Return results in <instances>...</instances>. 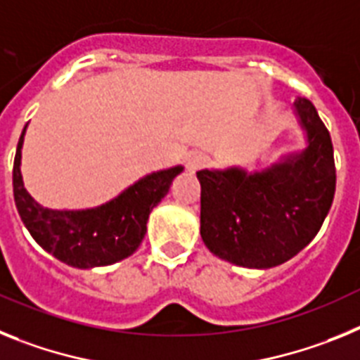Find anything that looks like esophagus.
<instances>
[{
  "instance_id": "obj_1",
  "label": "esophagus",
  "mask_w": 360,
  "mask_h": 360,
  "mask_svg": "<svg viewBox=\"0 0 360 360\" xmlns=\"http://www.w3.org/2000/svg\"><path fill=\"white\" fill-rule=\"evenodd\" d=\"M206 161H208V159H206L205 155H201V154H193V155H190L188 161H186V167H188L190 170H198V168L205 167Z\"/></svg>"
}]
</instances>
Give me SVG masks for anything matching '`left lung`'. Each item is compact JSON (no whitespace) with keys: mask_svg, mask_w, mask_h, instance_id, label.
Here are the masks:
<instances>
[{"mask_svg":"<svg viewBox=\"0 0 360 360\" xmlns=\"http://www.w3.org/2000/svg\"><path fill=\"white\" fill-rule=\"evenodd\" d=\"M295 112L308 148L268 170H201V237L206 248L237 266L271 268L310 245L335 195V161L328 128L310 99Z\"/></svg>","mask_w":360,"mask_h":360,"instance_id":"left-lung-1","label":"left lung"}]
</instances>
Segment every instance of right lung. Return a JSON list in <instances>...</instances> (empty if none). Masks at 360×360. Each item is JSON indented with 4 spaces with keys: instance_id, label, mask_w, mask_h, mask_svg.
I'll return each instance as SVG.
<instances>
[{
    "instance_id": "obj_1",
    "label": "right lung",
    "mask_w": 360,
    "mask_h": 360,
    "mask_svg": "<svg viewBox=\"0 0 360 360\" xmlns=\"http://www.w3.org/2000/svg\"><path fill=\"white\" fill-rule=\"evenodd\" d=\"M15 148L12 184L15 208L36 243L61 262L76 268L114 264L132 255L146 233L150 212L168 193L183 167L154 172L124 190L121 195L92 210H49L37 205L21 179V145Z\"/></svg>"
}]
</instances>
